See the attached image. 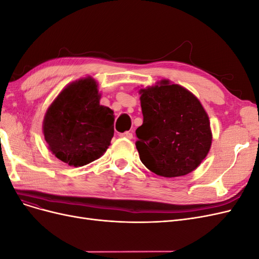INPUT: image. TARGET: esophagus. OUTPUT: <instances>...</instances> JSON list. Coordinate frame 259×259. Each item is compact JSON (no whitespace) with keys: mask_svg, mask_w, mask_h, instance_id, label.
<instances>
[{"mask_svg":"<svg viewBox=\"0 0 259 259\" xmlns=\"http://www.w3.org/2000/svg\"><path fill=\"white\" fill-rule=\"evenodd\" d=\"M120 137L122 138H127V139H132L133 138V134L131 132H125V133H122V134H120Z\"/></svg>","mask_w":259,"mask_h":259,"instance_id":"esophagus-1","label":"esophagus"}]
</instances>
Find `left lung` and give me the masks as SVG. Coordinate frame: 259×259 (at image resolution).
<instances>
[{"label":"left lung","mask_w":259,"mask_h":259,"mask_svg":"<svg viewBox=\"0 0 259 259\" xmlns=\"http://www.w3.org/2000/svg\"><path fill=\"white\" fill-rule=\"evenodd\" d=\"M140 94L144 122L136 130L140 161L163 177L191 173L204 160L211 144L209 120L201 103L168 81Z\"/></svg>","instance_id":"left-lung-1"}]
</instances>
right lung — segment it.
<instances>
[{"label":"right lung","mask_w":259,"mask_h":259,"mask_svg":"<svg viewBox=\"0 0 259 259\" xmlns=\"http://www.w3.org/2000/svg\"><path fill=\"white\" fill-rule=\"evenodd\" d=\"M96 82L84 79L70 84L49 108L43 132L50 150L71 166L100 158L114 134L113 111L99 105Z\"/></svg>","instance_id":"obj_1"}]
</instances>
